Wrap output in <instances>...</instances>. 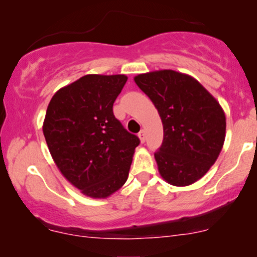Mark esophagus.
I'll return each mask as SVG.
<instances>
[{
  "label": "esophagus",
  "instance_id": "34e87169",
  "mask_svg": "<svg viewBox=\"0 0 257 257\" xmlns=\"http://www.w3.org/2000/svg\"><path fill=\"white\" fill-rule=\"evenodd\" d=\"M139 139H140L141 143H145L146 141V134H145V131H141L140 133H139Z\"/></svg>",
  "mask_w": 257,
  "mask_h": 257
}]
</instances>
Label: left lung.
<instances>
[{"label":"left lung","mask_w":257,"mask_h":257,"mask_svg":"<svg viewBox=\"0 0 257 257\" xmlns=\"http://www.w3.org/2000/svg\"><path fill=\"white\" fill-rule=\"evenodd\" d=\"M134 81L163 123V143L155 152L162 178L174 186L203 178L225 143L226 117L219 102L197 79L173 70L143 73Z\"/></svg>","instance_id":"1"}]
</instances>
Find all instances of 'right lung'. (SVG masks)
Wrapping results in <instances>:
<instances>
[{"label":"right lung","instance_id":"add662e5","mask_svg":"<svg viewBox=\"0 0 257 257\" xmlns=\"http://www.w3.org/2000/svg\"><path fill=\"white\" fill-rule=\"evenodd\" d=\"M124 75H85L53 95L43 134L61 174L85 196L106 198L128 179L137 135L114 117Z\"/></svg>","mask_w":257,"mask_h":257}]
</instances>
